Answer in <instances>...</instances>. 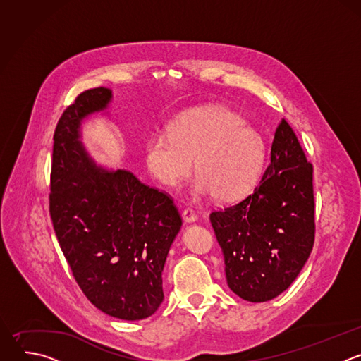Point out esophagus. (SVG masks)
I'll return each mask as SVG.
<instances>
[{
	"label": "esophagus",
	"instance_id": "34e87169",
	"mask_svg": "<svg viewBox=\"0 0 361 361\" xmlns=\"http://www.w3.org/2000/svg\"><path fill=\"white\" fill-rule=\"evenodd\" d=\"M183 219H184L185 223H192V221L197 220V214L194 213L192 209H185V210L183 212Z\"/></svg>",
	"mask_w": 361,
	"mask_h": 361
}]
</instances>
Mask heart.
I'll return each instance as SVG.
<instances>
[{"mask_svg":"<svg viewBox=\"0 0 361 361\" xmlns=\"http://www.w3.org/2000/svg\"><path fill=\"white\" fill-rule=\"evenodd\" d=\"M263 138L235 113L204 107L181 116L170 131L152 134L145 142V163L151 176L176 187L194 170L197 194H214L231 201L252 188L263 169Z\"/></svg>","mask_w":361,"mask_h":361,"instance_id":"obj_1","label":"heart"}]
</instances>
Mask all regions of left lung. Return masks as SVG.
<instances>
[{"label":"left lung","mask_w":361,"mask_h":361,"mask_svg":"<svg viewBox=\"0 0 361 361\" xmlns=\"http://www.w3.org/2000/svg\"><path fill=\"white\" fill-rule=\"evenodd\" d=\"M314 213L313 164L283 118L270 164L252 192L210 214L228 287L252 302L287 290L312 252Z\"/></svg>","instance_id":"8db88e82"}]
</instances>
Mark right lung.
<instances>
[{
    "instance_id": "obj_1",
    "label": "right lung",
    "mask_w": 361,
    "mask_h": 361,
    "mask_svg": "<svg viewBox=\"0 0 361 361\" xmlns=\"http://www.w3.org/2000/svg\"><path fill=\"white\" fill-rule=\"evenodd\" d=\"M104 87L78 94L54 131L49 216L71 273L101 312L141 320L164 300L163 269L181 216L170 194L131 171L97 169L78 141L84 117L106 109Z\"/></svg>"
}]
</instances>
